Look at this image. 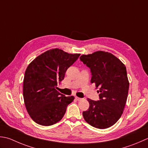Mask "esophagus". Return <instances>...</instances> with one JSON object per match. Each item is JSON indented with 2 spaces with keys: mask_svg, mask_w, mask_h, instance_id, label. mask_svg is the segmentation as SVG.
<instances>
[{
  "mask_svg": "<svg viewBox=\"0 0 148 148\" xmlns=\"http://www.w3.org/2000/svg\"><path fill=\"white\" fill-rule=\"evenodd\" d=\"M75 99H76L77 101H81V100L82 99V98H80V97H77V96L75 97Z\"/></svg>",
  "mask_w": 148,
  "mask_h": 148,
  "instance_id": "obj_1",
  "label": "esophagus"
}]
</instances>
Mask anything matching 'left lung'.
I'll return each mask as SVG.
<instances>
[{"label":"left lung","instance_id":"1","mask_svg":"<svg viewBox=\"0 0 148 148\" xmlns=\"http://www.w3.org/2000/svg\"><path fill=\"white\" fill-rule=\"evenodd\" d=\"M79 58L90 69V82L99 88L100 100L87 99L90 106L83 112L84 119L96 128H108L119 119L126 105L129 89L126 66L114 54L105 51L83 54Z\"/></svg>","mask_w":148,"mask_h":148}]
</instances>
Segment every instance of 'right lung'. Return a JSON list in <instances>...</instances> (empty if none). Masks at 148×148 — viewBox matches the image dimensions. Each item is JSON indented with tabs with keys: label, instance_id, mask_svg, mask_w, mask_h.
Here are the masks:
<instances>
[{
	"label": "right lung",
	"instance_id": "right-lung-1",
	"mask_svg": "<svg viewBox=\"0 0 148 148\" xmlns=\"http://www.w3.org/2000/svg\"><path fill=\"white\" fill-rule=\"evenodd\" d=\"M80 56L62 49H52L39 55L27 66L23 82L26 110L36 123L51 126L60 121L66 107L74 99L57 90L58 83Z\"/></svg>",
	"mask_w": 148,
	"mask_h": 148
}]
</instances>
